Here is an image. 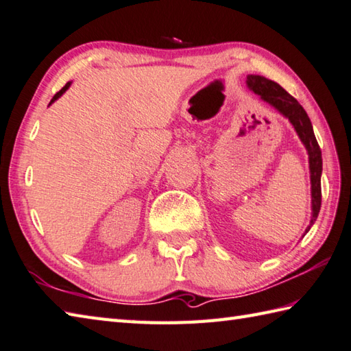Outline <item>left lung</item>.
Returning <instances> with one entry per match:
<instances>
[{
	"label": "left lung",
	"instance_id": "8db88e82",
	"mask_svg": "<svg viewBox=\"0 0 351 351\" xmlns=\"http://www.w3.org/2000/svg\"><path fill=\"white\" fill-rule=\"evenodd\" d=\"M246 84L254 93L258 94L265 101L269 103L278 111L291 120L298 136L303 141L308 154V166H311V182H312V221L306 232L311 230L313 222L317 221L321 208V171H322V158L319 144L315 138L311 119L307 117L304 108L300 105L297 99L285 91L276 82H272L262 75L250 74L246 77Z\"/></svg>",
	"mask_w": 351,
	"mask_h": 351
}]
</instances>
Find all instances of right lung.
Segmentation results:
<instances>
[{
  "label": "right lung",
  "instance_id": "right-lung-1",
  "mask_svg": "<svg viewBox=\"0 0 351 351\" xmlns=\"http://www.w3.org/2000/svg\"><path fill=\"white\" fill-rule=\"evenodd\" d=\"M68 86H70V82H68V84H66V85H65L64 88H62V89H60V91H58L56 94H54V97L51 99V101H50V105H51V103H53L54 100H58V99L60 97V95H62V94H64V93L66 91V89H68Z\"/></svg>",
  "mask_w": 351,
  "mask_h": 351
}]
</instances>
